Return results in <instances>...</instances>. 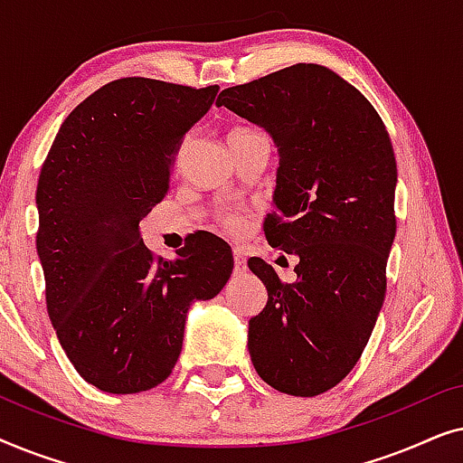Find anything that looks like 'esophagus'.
Here are the masks:
<instances>
[{"label":"esophagus","instance_id":"obj_1","mask_svg":"<svg viewBox=\"0 0 463 463\" xmlns=\"http://www.w3.org/2000/svg\"><path fill=\"white\" fill-rule=\"evenodd\" d=\"M244 269H246L244 252L240 249H233V271H236V274H242Z\"/></svg>","mask_w":463,"mask_h":463}]
</instances>
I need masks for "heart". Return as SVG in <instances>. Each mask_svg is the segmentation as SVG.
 <instances>
[{
	"mask_svg": "<svg viewBox=\"0 0 463 463\" xmlns=\"http://www.w3.org/2000/svg\"><path fill=\"white\" fill-rule=\"evenodd\" d=\"M252 132L255 130H249V128H232L230 130V135H227V141H230V138H238V137H246V135H252ZM223 227L227 232H238L240 230V221L238 219H233V217H225L223 219Z\"/></svg>",
	"mask_w": 463,
	"mask_h": 463,
	"instance_id": "1",
	"label": "heart"
}]
</instances>
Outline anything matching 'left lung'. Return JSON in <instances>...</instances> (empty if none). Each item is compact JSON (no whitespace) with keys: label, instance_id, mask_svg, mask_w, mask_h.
I'll return each instance as SVG.
<instances>
[{"label":"left lung","instance_id":"obj_1","mask_svg":"<svg viewBox=\"0 0 463 463\" xmlns=\"http://www.w3.org/2000/svg\"><path fill=\"white\" fill-rule=\"evenodd\" d=\"M217 107L274 137L278 211L263 232L299 257L293 284L249 261L268 288L249 320L252 366L278 392L318 396L356 366L383 306L396 236L390 135L363 92L314 62L225 88Z\"/></svg>","mask_w":463,"mask_h":463}]
</instances>
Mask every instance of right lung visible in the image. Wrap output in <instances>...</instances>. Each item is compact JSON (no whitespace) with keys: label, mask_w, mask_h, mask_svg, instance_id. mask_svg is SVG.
Masks as SVG:
<instances>
[{"label":"right lung","mask_w":463,"mask_h":463,"mask_svg":"<svg viewBox=\"0 0 463 463\" xmlns=\"http://www.w3.org/2000/svg\"><path fill=\"white\" fill-rule=\"evenodd\" d=\"M217 92L113 80L69 113L43 160L35 244L48 316L75 371L109 394L162 383L179 360L189 306L232 276V250L217 238L194 236L166 261L138 232Z\"/></svg>","instance_id":"right-lung-1"}]
</instances>
